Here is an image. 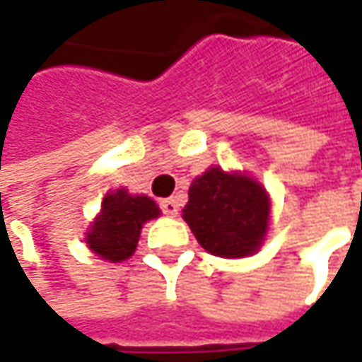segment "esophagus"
I'll return each mask as SVG.
<instances>
[{
  "label": "esophagus",
  "instance_id": "esophagus-1",
  "mask_svg": "<svg viewBox=\"0 0 362 362\" xmlns=\"http://www.w3.org/2000/svg\"><path fill=\"white\" fill-rule=\"evenodd\" d=\"M161 211L168 215V217H176L178 215V211H180V204H178V201L176 199H163V201L160 202Z\"/></svg>",
  "mask_w": 362,
  "mask_h": 362
}]
</instances>
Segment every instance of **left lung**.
I'll return each instance as SVG.
<instances>
[{"instance_id":"left-lung-1","label":"left lung","mask_w":362,"mask_h":362,"mask_svg":"<svg viewBox=\"0 0 362 362\" xmlns=\"http://www.w3.org/2000/svg\"><path fill=\"white\" fill-rule=\"evenodd\" d=\"M270 209V194L260 182L213 165L190 184L182 219L209 254L245 258L264 244Z\"/></svg>"}]
</instances>
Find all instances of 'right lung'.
Returning a JSON list of instances; mask_svg holds the SVG:
<instances>
[{
    "instance_id": "add662e5",
    "label": "right lung",
    "mask_w": 362,
    "mask_h": 362,
    "mask_svg": "<svg viewBox=\"0 0 362 362\" xmlns=\"http://www.w3.org/2000/svg\"><path fill=\"white\" fill-rule=\"evenodd\" d=\"M160 213L156 201L145 194H131L127 188L108 190L83 242L102 260L122 262L135 254L143 225Z\"/></svg>"
}]
</instances>
